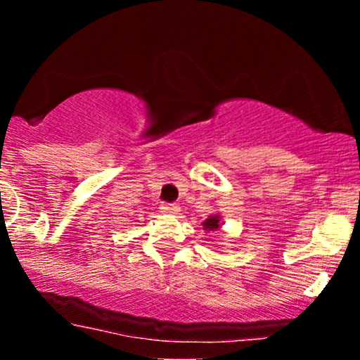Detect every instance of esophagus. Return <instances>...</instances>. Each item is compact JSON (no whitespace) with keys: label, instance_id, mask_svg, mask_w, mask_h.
I'll use <instances>...</instances> for the list:
<instances>
[{"label":"esophagus","instance_id":"34e87169","mask_svg":"<svg viewBox=\"0 0 360 360\" xmlns=\"http://www.w3.org/2000/svg\"><path fill=\"white\" fill-rule=\"evenodd\" d=\"M160 210H162V212L167 213V214H176L177 212H179V206L174 205V203H164L162 206H160Z\"/></svg>","mask_w":360,"mask_h":360}]
</instances>
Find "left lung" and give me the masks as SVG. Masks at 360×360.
Here are the masks:
<instances>
[{"label":"left lung","instance_id":"1","mask_svg":"<svg viewBox=\"0 0 360 360\" xmlns=\"http://www.w3.org/2000/svg\"><path fill=\"white\" fill-rule=\"evenodd\" d=\"M203 229L208 230V232L220 229V214H210V217L203 221Z\"/></svg>","mask_w":360,"mask_h":360}]
</instances>
